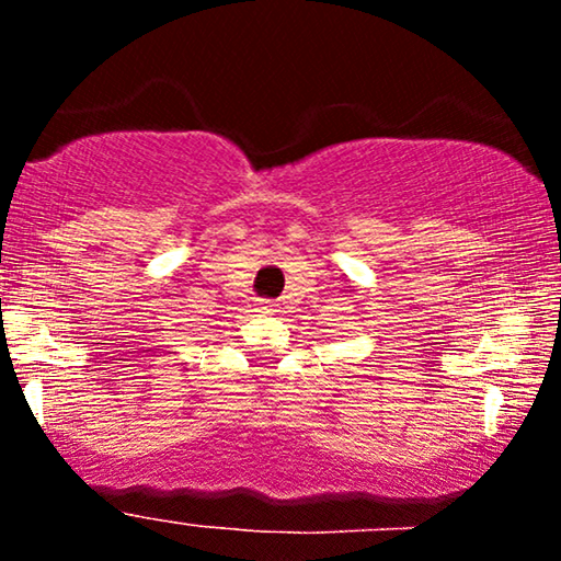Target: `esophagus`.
Segmentation results:
<instances>
[{"label": "esophagus", "instance_id": "esophagus-1", "mask_svg": "<svg viewBox=\"0 0 561 561\" xmlns=\"http://www.w3.org/2000/svg\"><path fill=\"white\" fill-rule=\"evenodd\" d=\"M262 309H264V311H272V307H262Z\"/></svg>", "mask_w": 561, "mask_h": 561}]
</instances>
